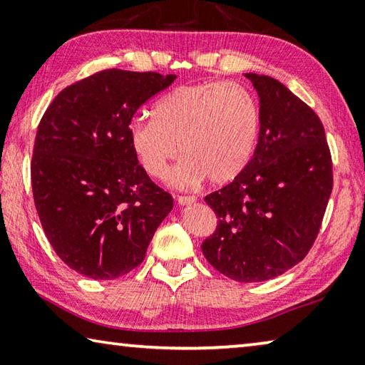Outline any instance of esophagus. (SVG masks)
I'll use <instances>...</instances> for the list:
<instances>
[{
  "instance_id": "34e87169",
  "label": "esophagus",
  "mask_w": 365,
  "mask_h": 365,
  "mask_svg": "<svg viewBox=\"0 0 365 365\" xmlns=\"http://www.w3.org/2000/svg\"><path fill=\"white\" fill-rule=\"evenodd\" d=\"M177 202H178V206H191V205H195L196 200L193 196H178Z\"/></svg>"
}]
</instances>
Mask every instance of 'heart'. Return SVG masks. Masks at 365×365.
Instances as JSON below:
<instances>
[{
    "mask_svg": "<svg viewBox=\"0 0 365 365\" xmlns=\"http://www.w3.org/2000/svg\"><path fill=\"white\" fill-rule=\"evenodd\" d=\"M154 117H137L128 140L148 175L164 178L180 153L185 158L170 175L177 188L209 178L224 185L237 178L255 153L259 110L245 86L205 82L177 86L154 104Z\"/></svg>",
    "mask_w": 365,
    "mask_h": 365,
    "instance_id": "b5f03b06",
    "label": "heart"
}]
</instances>
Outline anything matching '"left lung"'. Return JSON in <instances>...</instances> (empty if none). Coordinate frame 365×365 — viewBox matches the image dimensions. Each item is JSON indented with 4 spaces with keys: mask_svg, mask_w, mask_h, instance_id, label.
<instances>
[{
    "mask_svg": "<svg viewBox=\"0 0 365 365\" xmlns=\"http://www.w3.org/2000/svg\"><path fill=\"white\" fill-rule=\"evenodd\" d=\"M259 98L255 154L232 183L205 201L219 219L201 245L235 282H265L304 259L331 193V158L317 114L279 80L245 73Z\"/></svg>",
    "mask_w": 365,
    "mask_h": 365,
    "instance_id": "left-lung-1",
    "label": "left lung"
}]
</instances>
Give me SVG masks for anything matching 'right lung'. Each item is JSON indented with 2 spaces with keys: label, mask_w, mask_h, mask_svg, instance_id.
<instances>
[{
  "label": "right lung",
  "mask_w": 365,
  "mask_h": 365,
  "mask_svg": "<svg viewBox=\"0 0 365 365\" xmlns=\"http://www.w3.org/2000/svg\"><path fill=\"white\" fill-rule=\"evenodd\" d=\"M175 76L108 69L67 86L36 130L32 190L53 250L78 274L113 280L137 267L174 207L128 140L141 104Z\"/></svg>",
  "instance_id": "add662e5"
}]
</instances>
